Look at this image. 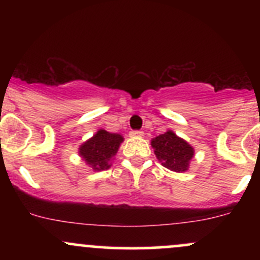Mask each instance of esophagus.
<instances>
[{"instance_id":"34e87169","label":"esophagus","mask_w":260,"mask_h":260,"mask_svg":"<svg viewBox=\"0 0 260 260\" xmlns=\"http://www.w3.org/2000/svg\"><path fill=\"white\" fill-rule=\"evenodd\" d=\"M143 133L142 131H131L129 132V137H132V138H139V137H143Z\"/></svg>"}]
</instances>
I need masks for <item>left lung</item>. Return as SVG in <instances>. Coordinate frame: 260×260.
<instances>
[{
  "instance_id": "obj_1",
  "label": "left lung",
  "mask_w": 260,
  "mask_h": 260,
  "mask_svg": "<svg viewBox=\"0 0 260 260\" xmlns=\"http://www.w3.org/2000/svg\"><path fill=\"white\" fill-rule=\"evenodd\" d=\"M151 147L161 165L175 172L188 171L194 156V148L171 129L151 139Z\"/></svg>"
}]
</instances>
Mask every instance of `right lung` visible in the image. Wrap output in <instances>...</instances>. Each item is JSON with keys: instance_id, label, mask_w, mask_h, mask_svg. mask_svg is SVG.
I'll return each mask as SVG.
<instances>
[{"instance_id": "obj_1", "label": "right lung", "mask_w": 260, "mask_h": 260, "mask_svg": "<svg viewBox=\"0 0 260 260\" xmlns=\"http://www.w3.org/2000/svg\"><path fill=\"white\" fill-rule=\"evenodd\" d=\"M122 143L123 137L121 134L99 129L80 145L78 154L92 171H103L111 168L112 160Z\"/></svg>"}]
</instances>
